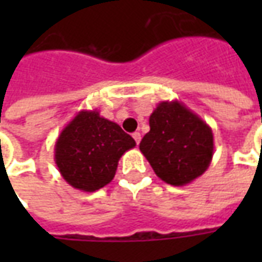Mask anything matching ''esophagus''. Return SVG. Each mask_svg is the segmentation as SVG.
Segmentation results:
<instances>
[{
    "label": "esophagus",
    "mask_w": 262,
    "mask_h": 262,
    "mask_svg": "<svg viewBox=\"0 0 262 262\" xmlns=\"http://www.w3.org/2000/svg\"><path fill=\"white\" fill-rule=\"evenodd\" d=\"M132 136H133V139H135V142H136L137 144H139V143H140V140H142V135H140L139 132H135Z\"/></svg>",
    "instance_id": "1"
}]
</instances>
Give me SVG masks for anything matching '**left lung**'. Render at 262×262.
<instances>
[{
  "label": "left lung",
  "instance_id": "1",
  "mask_svg": "<svg viewBox=\"0 0 262 262\" xmlns=\"http://www.w3.org/2000/svg\"><path fill=\"white\" fill-rule=\"evenodd\" d=\"M140 151L156 176L174 187L191 184L213 157L212 127L180 101H163L150 115Z\"/></svg>",
  "mask_w": 262,
  "mask_h": 262
}]
</instances>
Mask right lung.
Here are the masks:
<instances>
[{"label": "right lung", "mask_w": 262, "mask_h": 262, "mask_svg": "<svg viewBox=\"0 0 262 262\" xmlns=\"http://www.w3.org/2000/svg\"><path fill=\"white\" fill-rule=\"evenodd\" d=\"M135 146L133 137L97 109L80 111L57 137L54 161L67 184L95 192L114 180L120 157Z\"/></svg>", "instance_id": "1"}]
</instances>
